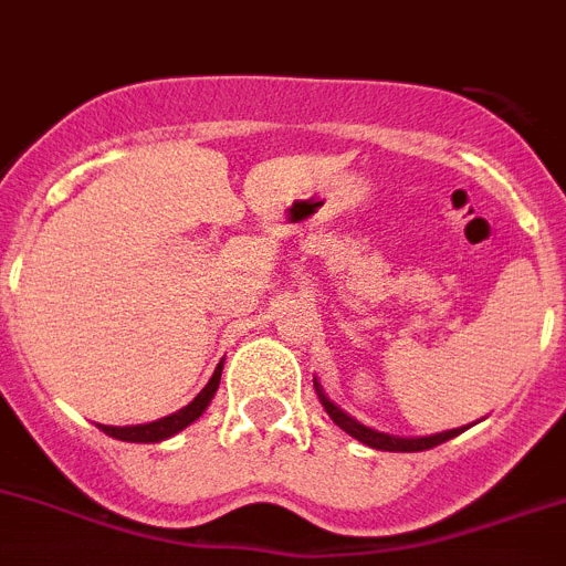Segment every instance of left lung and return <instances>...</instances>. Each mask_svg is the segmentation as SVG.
I'll return each mask as SVG.
<instances>
[{"label":"left lung","mask_w":566,"mask_h":566,"mask_svg":"<svg viewBox=\"0 0 566 566\" xmlns=\"http://www.w3.org/2000/svg\"><path fill=\"white\" fill-rule=\"evenodd\" d=\"M316 392H318V399H322L324 410H327V416H331V419L336 421L344 432H350L353 439H358L361 444H367V447H376V450H390V453H419V450H430V447L444 444V441L455 439V436L464 430V427H459V430L436 432V436H424V439H399V436H387V432H378V430H370V427H365V424H358L356 419H350L347 412L338 410V407L333 405L327 396H324L322 387H318V381H316Z\"/></svg>","instance_id":"1"}]
</instances>
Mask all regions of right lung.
I'll list each match as a JSON object with an SVG mask.
<instances>
[{
    "label": "right lung",
    "mask_w": 566,
    "mask_h": 566,
    "mask_svg": "<svg viewBox=\"0 0 566 566\" xmlns=\"http://www.w3.org/2000/svg\"><path fill=\"white\" fill-rule=\"evenodd\" d=\"M219 378H222V365L216 367L213 378L205 385V390H201L188 407H181L179 412H174V416H165V419L150 421V424H134V427L99 424L102 432H107V436H113V439H119V441H139V444H154V441L170 439V436H176V432L185 430L188 424H193L201 412L208 410L210 399H213L216 390H219Z\"/></svg>",
    "instance_id": "add662e5"
}]
</instances>
